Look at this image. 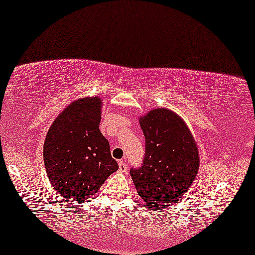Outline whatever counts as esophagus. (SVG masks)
I'll list each match as a JSON object with an SVG mask.
<instances>
[{"mask_svg": "<svg viewBox=\"0 0 255 255\" xmlns=\"http://www.w3.org/2000/svg\"><path fill=\"white\" fill-rule=\"evenodd\" d=\"M118 170L122 173L127 172L128 170V166H127V162H124L123 160H121V161H118Z\"/></svg>", "mask_w": 255, "mask_h": 255, "instance_id": "34e87169", "label": "esophagus"}]
</instances>
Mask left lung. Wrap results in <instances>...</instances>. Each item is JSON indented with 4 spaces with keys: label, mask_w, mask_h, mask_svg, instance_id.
<instances>
[{
    "label": "left lung",
    "mask_w": 255,
    "mask_h": 255,
    "mask_svg": "<svg viewBox=\"0 0 255 255\" xmlns=\"http://www.w3.org/2000/svg\"><path fill=\"white\" fill-rule=\"evenodd\" d=\"M145 137L141 166L130 174L138 195L148 208L170 207L191 186L198 170L197 146L180 116L155 109L140 118Z\"/></svg>",
    "instance_id": "obj_1"
}]
</instances>
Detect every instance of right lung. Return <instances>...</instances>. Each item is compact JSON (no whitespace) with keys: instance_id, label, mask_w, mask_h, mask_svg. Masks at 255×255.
Segmentation results:
<instances>
[{"instance_id":"obj_1","label":"right lung","mask_w":255,"mask_h":255,"mask_svg":"<svg viewBox=\"0 0 255 255\" xmlns=\"http://www.w3.org/2000/svg\"><path fill=\"white\" fill-rule=\"evenodd\" d=\"M101 101L73 102L51 125L44 163L54 189L68 201L85 202L118 169L108 139L101 133Z\"/></svg>"}]
</instances>
